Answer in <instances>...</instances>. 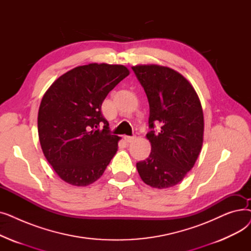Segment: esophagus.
I'll list each match as a JSON object with an SVG mask.
<instances>
[{
    "label": "esophagus",
    "instance_id": "1",
    "mask_svg": "<svg viewBox=\"0 0 251 251\" xmlns=\"http://www.w3.org/2000/svg\"><path fill=\"white\" fill-rule=\"evenodd\" d=\"M123 138H124V140H125L127 143H130V142H132V141H134V140L136 139V136H128V135H124V136H123Z\"/></svg>",
    "mask_w": 251,
    "mask_h": 251
}]
</instances>
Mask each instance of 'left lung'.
I'll return each mask as SVG.
<instances>
[{
  "label": "left lung",
  "instance_id": "left-lung-1",
  "mask_svg": "<svg viewBox=\"0 0 251 251\" xmlns=\"http://www.w3.org/2000/svg\"><path fill=\"white\" fill-rule=\"evenodd\" d=\"M150 103L147 134L151 151L136 168L142 181L153 188H169L180 183L193 168L203 143V112L192 84L176 70L160 65L132 67Z\"/></svg>",
  "mask_w": 251,
  "mask_h": 251
}]
</instances>
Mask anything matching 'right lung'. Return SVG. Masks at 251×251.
I'll use <instances>...</instances> for the list:
<instances>
[{
  "mask_svg": "<svg viewBox=\"0 0 251 251\" xmlns=\"http://www.w3.org/2000/svg\"><path fill=\"white\" fill-rule=\"evenodd\" d=\"M129 74L123 65L91 63L64 73L46 91L37 115L38 138L46 159L66 183L96 182L116 154L120 137L110 134L100 108Z\"/></svg>",
  "mask_w": 251,
  "mask_h": 251,
  "instance_id": "add662e5",
  "label": "right lung"
}]
</instances>
